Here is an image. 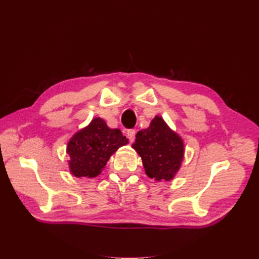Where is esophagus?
<instances>
[{
  "instance_id": "34e87169",
  "label": "esophagus",
  "mask_w": 259,
  "mask_h": 259,
  "mask_svg": "<svg viewBox=\"0 0 259 259\" xmlns=\"http://www.w3.org/2000/svg\"><path fill=\"white\" fill-rule=\"evenodd\" d=\"M135 135H136V131L135 130H128L127 131V137H128L131 143H133L135 140Z\"/></svg>"
}]
</instances>
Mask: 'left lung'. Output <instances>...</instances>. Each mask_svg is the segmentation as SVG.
<instances>
[{
    "instance_id": "8db88e82",
    "label": "left lung",
    "mask_w": 259,
    "mask_h": 259,
    "mask_svg": "<svg viewBox=\"0 0 259 259\" xmlns=\"http://www.w3.org/2000/svg\"><path fill=\"white\" fill-rule=\"evenodd\" d=\"M133 148L142 156L146 174L158 182L173 178L184 156L182 138L160 116H155L148 128L137 133Z\"/></svg>"
}]
</instances>
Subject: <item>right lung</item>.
Returning a JSON list of instances; mask_svg holds the SVG:
<instances>
[{
	"label": "right lung",
	"instance_id": "1",
	"mask_svg": "<svg viewBox=\"0 0 259 259\" xmlns=\"http://www.w3.org/2000/svg\"><path fill=\"white\" fill-rule=\"evenodd\" d=\"M128 140L120 130H112L100 117L94 119L68 144L71 173L76 177H95L105 167L110 155Z\"/></svg>",
	"mask_w": 259,
	"mask_h": 259
}]
</instances>
